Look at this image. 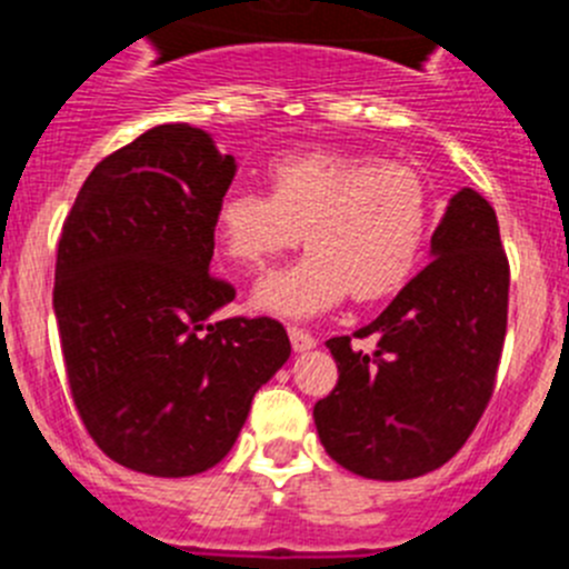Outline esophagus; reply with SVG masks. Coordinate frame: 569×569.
Masks as SVG:
<instances>
[{
  "instance_id": "34e87169",
  "label": "esophagus",
  "mask_w": 569,
  "mask_h": 569,
  "mask_svg": "<svg viewBox=\"0 0 569 569\" xmlns=\"http://www.w3.org/2000/svg\"><path fill=\"white\" fill-rule=\"evenodd\" d=\"M289 340H291V348H295V351H309V348L317 346L315 337H311L309 331L297 329V326H289Z\"/></svg>"
}]
</instances>
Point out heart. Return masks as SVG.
<instances>
[{
	"mask_svg": "<svg viewBox=\"0 0 569 569\" xmlns=\"http://www.w3.org/2000/svg\"><path fill=\"white\" fill-rule=\"evenodd\" d=\"M214 229L223 254L247 269L303 238L309 252L260 280L252 303L266 315L315 317L348 291L366 303L406 286L431 232V196L408 163L315 150L278 158L269 192H223Z\"/></svg>",
	"mask_w": 569,
	"mask_h": 569,
	"instance_id": "1",
	"label": "heart"
}]
</instances>
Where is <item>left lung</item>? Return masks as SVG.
<instances>
[{"mask_svg":"<svg viewBox=\"0 0 569 569\" xmlns=\"http://www.w3.org/2000/svg\"><path fill=\"white\" fill-rule=\"evenodd\" d=\"M433 260L355 337H331L337 386L315 406L320 442L366 479L402 482L442 468L493 397L508 331L510 266L496 212L470 187L450 198Z\"/></svg>","mask_w":569,"mask_h":569,"instance_id":"8db88e82","label":"left lung"}]
</instances>
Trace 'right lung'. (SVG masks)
<instances>
[{
	"label": "right lung",
	"instance_id": "1",
	"mask_svg": "<svg viewBox=\"0 0 569 569\" xmlns=\"http://www.w3.org/2000/svg\"><path fill=\"white\" fill-rule=\"evenodd\" d=\"M234 170L209 132L152 127L96 163L61 227L53 311L70 393L93 442L138 473L214 468L291 355L272 317L212 320L234 300L209 274Z\"/></svg>",
	"mask_w": 569,
	"mask_h": 569
}]
</instances>
